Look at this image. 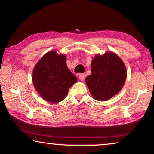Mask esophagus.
Here are the masks:
<instances>
[{"label":"esophagus","mask_w":154,"mask_h":154,"mask_svg":"<svg viewBox=\"0 0 154 154\" xmlns=\"http://www.w3.org/2000/svg\"><path fill=\"white\" fill-rule=\"evenodd\" d=\"M85 74H80L79 76V78L81 81H83L85 79Z\"/></svg>","instance_id":"1"}]
</instances>
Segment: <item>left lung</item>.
Listing matches in <instances>:
<instances>
[{
    "mask_svg": "<svg viewBox=\"0 0 154 154\" xmlns=\"http://www.w3.org/2000/svg\"><path fill=\"white\" fill-rule=\"evenodd\" d=\"M126 69L123 62L113 53L97 55L92 62V74L85 79L90 92L98 100L105 101L117 94L123 87Z\"/></svg>",
    "mask_w": 154,
    "mask_h": 154,
    "instance_id": "1",
    "label": "left lung"
}]
</instances>
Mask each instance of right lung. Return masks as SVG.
I'll list each match as a JSON object with an SVG mask.
<instances>
[{"instance_id": "obj_1", "label": "right lung", "mask_w": 154, "mask_h": 154, "mask_svg": "<svg viewBox=\"0 0 154 154\" xmlns=\"http://www.w3.org/2000/svg\"><path fill=\"white\" fill-rule=\"evenodd\" d=\"M66 56L55 51L44 55L33 70L32 82L44 100L56 103L64 100L77 77L68 69Z\"/></svg>"}]
</instances>
